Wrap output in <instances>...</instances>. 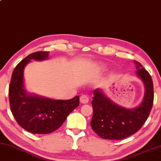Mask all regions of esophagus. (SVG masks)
<instances>
[{"label":"esophagus","mask_w":161,"mask_h":161,"mask_svg":"<svg viewBox=\"0 0 161 161\" xmlns=\"http://www.w3.org/2000/svg\"><path fill=\"white\" fill-rule=\"evenodd\" d=\"M89 101V98L87 96L83 95L80 97V101L82 103H87Z\"/></svg>","instance_id":"esophagus-1"}]
</instances>
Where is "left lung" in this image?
Masks as SVG:
<instances>
[{
  "label": "left lung",
  "mask_w": 161,
  "mask_h": 161,
  "mask_svg": "<svg viewBox=\"0 0 161 161\" xmlns=\"http://www.w3.org/2000/svg\"><path fill=\"white\" fill-rule=\"evenodd\" d=\"M137 75L145 85V95L140 104L126 108L106 96L99 88L93 91V117L91 126L100 137L106 140H122L134 135L144 125L151 111L154 93L149 73L137 61H134Z\"/></svg>",
  "instance_id": "left-lung-1"
}]
</instances>
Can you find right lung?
Instances as JSON below:
<instances>
[{"mask_svg": "<svg viewBox=\"0 0 161 161\" xmlns=\"http://www.w3.org/2000/svg\"><path fill=\"white\" fill-rule=\"evenodd\" d=\"M49 52H36L22 60L14 68L9 86L11 111L22 128L33 134H49L60 127L69 114L79 106V96L69 100H53L29 94L24 83V70L31 60L48 58Z\"/></svg>", "mask_w": 161, "mask_h": 161, "instance_id": "add662e5", "label": "right lung"}]
</instances>
